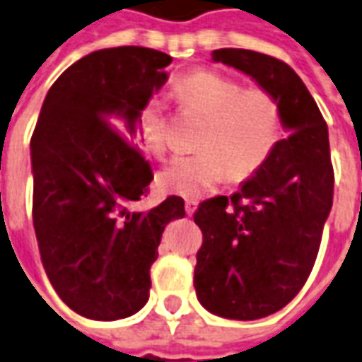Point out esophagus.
I'll return each instance as SVG.
<instances>
[{
	"mask_svg": "<svg viewBox=\"0 0 362 362\" xmlns=\"http://www.w3.org/2000/svg\"><path fill=\"white\" fill-rule=\"evenodd\" d=\"M198 208V200H194V198H187L185 200V210H187V214L191 216V214H194V210Z\"/></svg>",
	"mask_w": 362,
	"mask_h": 362,
	"instance_id": "34e87169",
	"label": "esophagus"
}]
</instances>
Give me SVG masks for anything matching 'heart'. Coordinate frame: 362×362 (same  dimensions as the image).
<instances>
[{
  "mask_svg": "<svg viewBox=\"0 0 362 362\" xmlns=\"http://www.w3.org/2000/svg\"><path fill=\"white\" fill-rule=\"evenodd\" d=\"M179 105L206 118L194 154L175 156L160 171V185L181 197H198L229 177L246 181L273 156L284 135L279 97L265 88H244L217 70L200 68L171 88ZM139 139L148 154H165V108L158 99L139 110Z\"/></svg>",
  "mask_w": 362,
  "mask_h": 362,
  "instance_id": "obj_1",
  "label": "heart"
}]
</instances>
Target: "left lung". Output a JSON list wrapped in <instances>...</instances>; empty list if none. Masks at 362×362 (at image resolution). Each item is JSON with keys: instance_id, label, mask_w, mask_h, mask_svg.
<instances>
[{"instance_id": "1", "label": "left lung", "mask_w": 362, "mask_h": 362, "mask_svg": "<svg viewBox=\"0 0 362 362\" xmlns=\"http://www.w3.org/2000/svg\"><path fill=\"white\" fill-rule=\"evenodd\" d=\"M214 61L252 76L282 105V139L267 164L233 197L204 200L194 290L210 313L254 320L294 300L319 254L334 197L328 127L286 62L248 49H217Z\"/></svg>"}]
</instances>
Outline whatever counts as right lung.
Masks as SVG:
<instances>
[{
	"label": "right lung",
	"mask_w": 362,
	"mask_h": 362,
	"mask_svg": "<svg viewBox=\"0 0 362 362\" xmlns=\"http://www.w3.org/2000/svg\"><path fill=\"white\" fill-rule=\"evenodd\" d=\"M170 62L135 45L89 53L51 86L32 133V217L43 269L81 317L137 313L148 301L165 225L185 216L181 197L133 208L154 179L133 135Z\"/></svg>",
	"instance_id": "add662e5"
}]
</instances>
